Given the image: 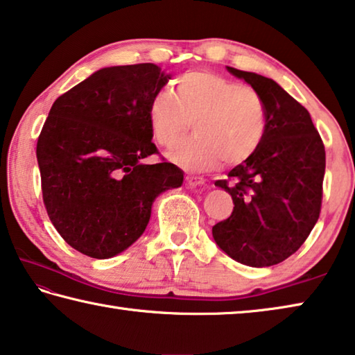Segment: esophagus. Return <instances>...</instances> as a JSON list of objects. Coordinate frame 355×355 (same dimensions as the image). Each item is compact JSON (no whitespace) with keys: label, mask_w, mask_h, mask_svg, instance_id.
<instances>
[{"label":"esophagus","mask_w":355,"mask_h":355,"mask_svg":"<svg viewBox=\"0 0 355 355\" xmlns=\"http://www.w3.org/2000/svg\"><path fill=\"white\" fill-rule=\"evenodd\" d=\"M186 184H188L189 188H197V186H205L207 180L196 175H188L186 177Z\"/></svg>","instance_id":"esophagus-1"}]
</instances>
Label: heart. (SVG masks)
Returning <instances> with one entry per match:
<instances>
[{
  "label": "heart",
  "mask_w": 355,
  "mask_h": 355,
  "mask_svg": "<svg viewBox=\"0 0 355 355\" xmlns=\"http://www.w3.org/2000/svg\"><path fill=\"white\" fill-rule=\"evenodd\" d=\"M192 120L191 135L167 150L166 156L183 169L213 171L222 161L239 164L261 146L266 133V105L260 94L207 70L180 75L169 89L148 103V125L159 146L182 136Z\"/></svg>",
  "instance_id": "heart-1"
}]
</instances>
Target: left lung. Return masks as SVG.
Returning <instances> with one entry per match:
<instances>
[{"mask_svg": "<svg viewBox=\"0 0 355 355\" xmlns=\"http://www.w3.org/2000/svg\"><path fill=\"white\" fill-rule=\"evenodd\" d=\"M266 105V133L249 159L214 184L232 196L230 218L213 227L216 244L238 263L266 268L293 255L321 211L326 150L309 111L271 78L227 67Z\"/></svg>", "mask_w": 355, "mask_h": 355, "instance_id": "left-lung-1", "label": "left lung"}]
</instances>
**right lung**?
<instances>
[{"label": "right lung", "instance_id": "obj_1", "mask_svg": "<svg viewBox=\"0 0 355 355\" xmlns=\"http://www.w3.org/2000/svg\"><path fill=\"white\" fill-rule=\"evenodd\" d=\"M171 75L155 64L105 67L53 103L37 141L42 194L64 241L105 260L146 232L161 192L183 184L172 163L147 164L158 153L148 103Z\"/></svg>", "mask_w": 355, "mask_h": 355}]
</instances>
